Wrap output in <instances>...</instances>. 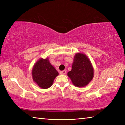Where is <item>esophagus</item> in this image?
<instances>
[{
	"mask_svg": "<svg viewBox=\"0 0 125 125\" xmlns=\"http://www.w3.org/2000/svg\"><path fill=\"white\" fill-rule=\"evenodd\" d=\"M66 73V71L65 70H63L62 71H61L60 72V73L61 74H63V75H64V74H65Z\"/></svg>",
	"mask_w": 125,
	"mask_h": 125,
	"instance_id": "34e87169",
	"label": "esophagus"
}]
</instances>
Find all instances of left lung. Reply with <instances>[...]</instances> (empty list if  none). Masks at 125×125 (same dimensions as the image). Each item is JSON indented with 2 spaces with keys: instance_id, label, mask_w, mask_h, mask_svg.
I'll return each instance as SVG.
<instances>
[{
  "instance_id": "obj_1",
  "label": "left lung",
  "mask_w": 125,
  "mask_h": 125,
  "mask_svg": "<svg viewBox=\"0 0 125 125\" xmlns=\"http://www.w3.org/2000/svg\"><path fill=\"white\" fill-rule=\"evenodd\" d=\"M73 84L77 87L87 85L94 77V69L89 58L81 53L74 57L72 69L68 73Z\"/></svg>"
}]
</instances>
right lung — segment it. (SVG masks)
<instances>
[{
	"label": "right lung",
	"instance_id": "1",
	"mask_svg": "<svg viewBox=\"0 0 125 125\" xmlns=\"http://www.w3.org/2000/svg\"><path fill=\"white\" fill-rule=\"evenodd\" d=\"M58 73L50 64L48 58H41L34 65L32 70L33 81L42 89L49 88L52 85Z\"/></svg>",
	"mask_w": 125,
	"mask_h": 125
}]
</instances>
